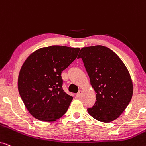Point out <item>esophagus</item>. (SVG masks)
Wrapping results in <instances>:
<instances>
[{
	"label": "esophagus",
	"instance_id": "obj_1",
	"mask_svg": "<svg viewBox=\"0 0 146 146\" xmlns=\"http://www.w3.org/2000/svg\"><path fill=\"white\" fill-rule=\"evenodd\" d=\"M82 93V90H79L78 92V93L76 94V98H80V97L81 96Z\"/></svg>",
	"mask_w": 146,
	"mask_h": 146
}]
</instances>
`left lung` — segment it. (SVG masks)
Returning <instances> with one entry per match:
<instances>
[{
  "instance_id": "8db88e82",
  "label": "left lung",
  "mask_w": 146,
  "mask_h": 146,
  "mask_svg": "<svg viewBox=\"0 0 146 146\" xmlns=\"http://www.w3.org/2000/svg\"><path fill=\"white\" fill-rule=\"evenodd\" d=\"M82 59L92 87L96 93L89 114L102 122H111L126 108L133 95V83L124 63L114 52L101 45L84 47Z\"/></svg>"
}]
</instances>
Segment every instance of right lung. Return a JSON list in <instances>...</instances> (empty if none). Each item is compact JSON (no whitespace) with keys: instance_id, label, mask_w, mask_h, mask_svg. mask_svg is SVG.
<instances>
[{"instance_id":"add662e5","label":"right lung","mask_w":146,"mask_h":146,"mask_svg":"<svg viewBox=\"0 0 146 146\" xmlns=\"http://www.w3.org/2000/svg\"><path fill=\"white\" fill-rule=\"evenodd\" d=\"M79 48L51 46L38 49L20 70L18 89L34 117L54 121L66 112L73 97L64 91L61 73L76 58Z\"/></svg>"}]
</instances>
